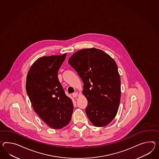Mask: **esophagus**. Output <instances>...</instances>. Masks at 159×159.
Masks as SVG:
<instances>
[{
    "instance_id": "1",
    "label": "esophagus",
    "mask_w": 159,
    "mask_h": 159,
    "mask_svg": "<svg viewBox=\"0 0 159 159\" xmlns=\"http://www.w3.org/2000/svg\"><path fill=\"white\" fill-rule=\"evenodd\" d=\"M78 92H75L74 93H73L72 94V96L74 97V98H76V97H78Z\"/></svg>"
}]
</instances>
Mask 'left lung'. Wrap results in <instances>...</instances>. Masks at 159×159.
<instances>
[{"label":"left lung","instance_id":"obj_1","mask_svg":"<svg viewBox=\"0 0 159 159\" xmlns=\"http://www.w3.org/2000/svg\"><path fill=\"white\" fill-rule=\"evenodd\" d=\"M68 62L81 78L88 105L85 112L95 126L103 127L116 116L120 103V80L116 62L96 48L78 51Z\"/></svg>","mask_w":159,"mask_h":159}]
</instances>
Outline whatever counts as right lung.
<instances>
[{"label": "right lung", "mask_w": 159, "mask_h": 159, "mask_svg": "<svg viewBox=\"0 0 159 159\" xmlns=\"http://www.w3.org/2000/svg\"><path fill=\"white\" fill-rule=\"evenodd\" d=\"M66 54L43 56L33 64L26 78V89L33 108L41 119L54 129L70 123L74 110L58 79L59 68Z\"/></svg>", "instance_id": "add662e5"}]
</instances>
